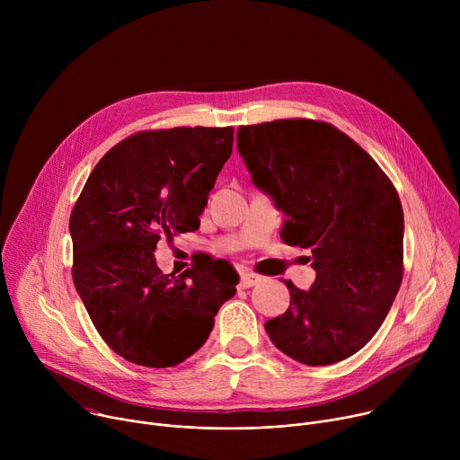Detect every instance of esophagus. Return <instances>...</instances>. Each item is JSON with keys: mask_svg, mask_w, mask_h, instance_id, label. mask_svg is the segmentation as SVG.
I'll return each instance as SVG.
<instances>
[{"mask_svg": "<svg viewBox=\"0 0 460 460\" xmlns=\"http://www.w3.org/2000/svg\"><path fill=\"white\" fill-rule=\"evenodd\" d=\"M260 282H261V277L256 275V273H243L242 279H240V286H242L243 289L252 288V286H256V284H260Z\"/></svg>", "mask_w": 460, "mask_h": 460, "instance_id": "esophagus-1", "label": "esophagus"}]
</instances>
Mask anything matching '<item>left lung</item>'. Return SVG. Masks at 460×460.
<instances>
[{"mask_svg":"<svg viewBox=\"0 0 460 460\" xmlns=\"http://www.w3.org/2000/svg\"><path fill=\"white\" fill-rule=\"evenodd\" d=\"M252 181L284 213L282 240L311 249L309 291L286 282L271 342L307 366L341 362L382 325L404 275V215L378 164L335 125L288 118L236 130Z\"/></svg>","mask_w":460,"mask_h":460,"instance_id":"left-lung-1","label":"left lung"}]
</instances>
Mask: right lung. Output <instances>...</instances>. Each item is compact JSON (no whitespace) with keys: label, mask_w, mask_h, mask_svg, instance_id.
<instances>
[{"label":"right lung","mask_w":460,"mask_h":460,"mask_svg":"<svg viewBox=\"0 0 460 460\" xmlns=\"http://www.w3.org/2000/svg\"><path fill=\"white\" fill-rule=\"evenodd\" d=\"M233 127L140 130L89 174L71 213L73 280L105 344L125 360L171 367L208 341L238 273L220 260L164 275L160 238L200 227L233 153Z\"/></svg>","instance_id":"right-lung-1"}]
</instances>
